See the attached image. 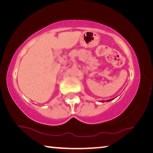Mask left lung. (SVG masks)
Returning <instances> with one entry per match:
<instances>
[{"label":"left lung","instance_id":"1","mask_svg":"<svg viewBox=\"0 0 153 153\" xmlns=\"http://www.w3.org/2000/svg\"><path fill=\"white\" fill-rule=\"evenodd\" d=\"M114 99V98H112V99H109V100H107V102H109V101H111V100H113ZM101 102H104V100H102V101Z\"/></svg>","mask_w":153,"mask_h":153}]
</instances>
